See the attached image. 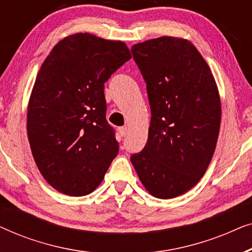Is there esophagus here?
Masks as SVG:
<instances>
[{"instance_id": "esophagus-1", "label": "esophagus", "mask_w": 252, "mask_h": 252, "mask_svg": "<svg viewBox=\"0 0 252 252\" xmlns=\"http://www.w3.org/2000/svg\"><path fill=\"white\" fill-rule=\"evenodd\" d=\"M126 134H127V127H120V128H119V135L124 137V136H126Z\"/></svg>"}]
</instances>
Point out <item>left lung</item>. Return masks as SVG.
<instances>
[{"instance_id":"left-lung-1","label":"left lung","mask_w":252,"mask_h":252,"mask_svg":"<svg viewBox=\"0 0 252 252\" xmlns=\"http://www.w3.org/2000/svg\"><path fill=\"white\" fill-rule=\"evenodd\" d=\"M132 54L151 120L146 147L130 161L151 195L174 198L197 185L212 159L221 120L218 88L190 41L160 36L134 44Z\"/></svg>"}]
</instances>
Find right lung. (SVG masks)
<instances>
[{
	"label": "right lung",
	"mask_w": 252,
	"mask_h": 252,
	"mask_svg": "<svg viewBox=\"0 0 252 252\" xmlns=\"http://www.w3.org/2000/svg\"><path fill=\"white\" fill-rule=\"evenodd\" d=\"M128 60L122 41L77 33L61 40L41 65L27 108V136L39 171L56 190L91 194L118 155L105 119L104 82Z\"/></svg>",
	"instance_id": "right-lung-1"
}]
</instances>
